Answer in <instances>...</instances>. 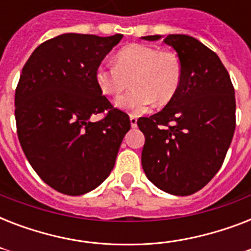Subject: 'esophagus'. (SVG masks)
<instances>
[{
    "instance_id": "esophagus-1",
    "label": "esophagus",
    "mask_w": 251,
    "mask_h": 251,
    "mask_svg": "<svg viewBox=\"0 0 251 251\" xmlns=\"http://www.w3.org/2000/svg\"><path fill=\"white\" fill-rule=\"evenodd\" d=\"M137 124H138V118L134 116V114H131L130 116V125H131V127H137Z\"/></svg>"
}]
</instances>
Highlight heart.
<instances>
[{"label": "heart", "instance_id": "obj_1", "mask_svg": "<svg viewBox=\"0 0 251 251\" xmlns=\"http://www.w3.org/2000/svg\"><path fill=\"white\" fill-rule=\"evenodd\" d=\"M133 83V90L116 105L141 113L156 101L164 105L175 98L182 79V66L172 52H160L151 45L130 44L116 54V64L101 62L95 70V80L101 94L117 98Z\"/></svg>", "mask_w": 251, "mask_h": 251}]
</instances>
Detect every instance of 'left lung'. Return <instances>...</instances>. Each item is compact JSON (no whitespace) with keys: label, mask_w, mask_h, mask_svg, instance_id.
Listing matches in <instances>:
<instances>
[{"label":"left lung","mask_w":251,"mask_h":251,"mask_svg":"<svg viewBox=\"0 0 251 251\" xmlns=\"http://www.w3.org/2000/svg\"><path fill=\"white\" fill-rule=\"evenodd\" d=\"M164 43L177 52L182 79L160 112L138 120L146 138L142 167L160 190L190 195L210 182L226 159L236 127L234 88L218 54L199 40L169 35Z\"/></svg>","instance_id":"left-lung-1"}]
</instances>
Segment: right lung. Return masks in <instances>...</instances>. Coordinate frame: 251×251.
I'll list each match as a JSON object with an SVG mask.
<instances>
[{"label":"right lung","mask_w":251,"mask_h":251,"mask_svg":"<svg viewBox=\"0 0 251 251\" xmlns=\"http://www.w3.org/2000/svg\"><path fill=\"white\" fill-rule=\"evenodd\" d=\"M62 33L40 44L22 70L15 91L18 138L31 167L54 190L82 195L109 176L130 130L129 116L112 106L95 70L121 41ZM107 110L92 123V114Z\"/></svg>","instance_id":"right-lung-1"}]
</instances>
